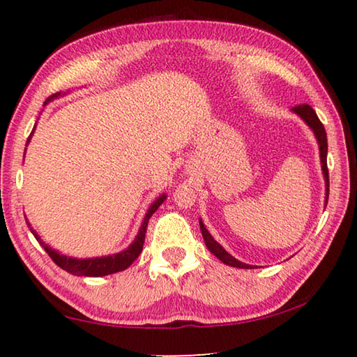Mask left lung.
Segmentation results:
<instances>
[{
	"label": "left lung",
	"instance_id": "left-lung-1",
	"mask_svg": "<svg viewBox=\"0 0 357 357\" xmlns=\"http://www.w3.org/2000/svg\"><path fill=\"white\" fill-rule=\"evenodd\" d=\"M293 112L296 114L305 121V124L313 130L315 134L318 144H319V157H321V168H323V174H324V181H326V204H328V197H329V172H328V137H326V130L324 126L321 124V121L318 119L315 110L310 105L302 104V105H296L293 107ZM200 229L204 239V244L209 249L211 253L220 259L222 263H225L228 266H233V268H241V269H252L250 264H245L243 261H239L234 257L229 255V253L223 249V247L214 241V238L211 236V233L206 229V227L203 225V222L200 220Z\"/></svg>",
	"mask_w": 357,
	"mask_h": 357
}]
</instances>
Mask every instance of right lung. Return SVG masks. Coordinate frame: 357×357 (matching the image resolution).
Masks as SVG:
<instances>
[{
  "instance_id": "add662e5",
  "label": "right lung",
  "mask_w": 357,
  "mask_h": 357,
  "mask_svg": "<svg viewBox=\"0 0 357 357\" xmlns=\"http://www.w3.org/2000/svg\"><path fill=\"white\" fill-rule=\"evenodd\" d=\"M61 96V93H56L50 96V98L47 99L45 104H48L52 99H56ZM33 135V132H31ZM31 135H29V138H31ZM29 138L26 144L29 143ZM167 198V195L164 193V195H160L157 200L151 204L146 215H144L143 219V223L140 229H138V234L134 239V243H132L128 249L119 252V253H114V255H108V257H96V258H84V259H78V258H72V257H66V255H61V253H58L56 250H53L52 247H48L44 241L40 239V236L38 233L34 231V229L31 228V233L34 234V238L38 239V243L44 247V250L48 253V257H50L53 261H55V264H58L59 268L68 271L69 274H74V275H86V277H102V275H108V274H114V273H119V271H124L128 269L129 266L135 261V259L138 258V255H140L142 250H143V244H144V234H146V228H148V222L151 219V215H153L157 209H159V206L162 203H164V200ZM28 227L29 225V222Z\"/></svg>"
}]
</instances>
